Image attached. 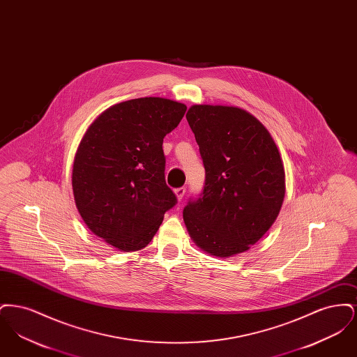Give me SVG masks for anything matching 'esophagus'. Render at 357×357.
Instances as JSON below:
<instances>
[{"label": "esophagus", "mask_w": 357, "mask_h": 357, "mask_svg": "<svg viewBox=\"0 0 357 357\" xmlns=\"http://www.w3.org/2000/svg\"><path fill=\"white\" fill-rule=\"evenodd\" d=\"M186 194V187H179V188H175V195L178 198V201H182L183 197Z\"/></svg>", "instance_id": "34e87169"}]
</instances>
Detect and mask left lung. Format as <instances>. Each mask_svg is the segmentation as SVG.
I'll list each match as a JSON object with an SVG mask.
<instances>
[{"label": "left lung", "mask_w": 357, "mask_h": 357, "mask_svg": "<svg viewBox=\"0 0 357 357\" xmlns=\"http://www.w3.org/2000/svg\"><path fill=\"white\" fill-rule=\"evenodd\" d=\"M186 119L199 146L206 179L183 220L191 239L214 257L250 249L271 229L285 197V171L272 135L238 107L195 104Z\"/></svg>", "instance_id": "left-lung-1"}]
</instances>
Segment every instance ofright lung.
I'll list each match as a JSON object with an SVG mask.
<instances>
[{"mask_svg": "<svg viewBox=\"0 0 357 357\" xmlns=\"http://www.w3.org/2000/svg\"><path fill=\"white\" fill-rule=\"evenodd\" d=\"M186 109L163 98L132 99L105 109L85 131L72 170L75 202L88 229L118 250L146 248L176 204L162 144Z\"/></svg>", "mask_w": 357, "mask_h": 357, "instance_id": "add662e5", "label": "right lung"}]
</instances>
